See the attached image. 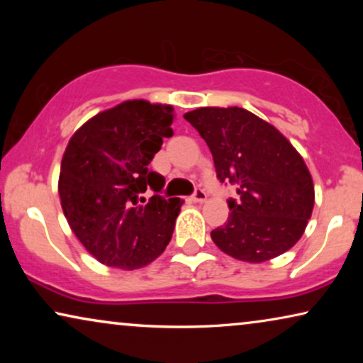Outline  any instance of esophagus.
Returning a JSON list of instances; mask_svg holds the SVG:
<instances>
[{"mask_svg":"<svg viewBox=\"0 0 363 363\" xmlns=\"http://www.w3.org/2000/svg\"><path fill=\"white\" fill-rule=\"evenodd\" d=\"M206 196H208L206 191L203 190V188H196L195 193H193L191 200L196 201V203H203V201H206Z\"/></svg>","mask_w":363,"mask_h":363,"instance_id":"obj_1","label":"esophagus"}]
</instances>
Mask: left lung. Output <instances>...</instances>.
Returning a JSON list of instances; mask_svg holds the SVG:
<instances>
[{
    "mask_svg": "<svg viewBox=\"0 0 363 363\" xmlns=\"http://www.w3.org/2000/svg\"><path fill=\"white\" fill-rule=\"evenodd\" d=\"M188 122L210 147L220 182L236 185L230 216L211 231L228 256L264 262L291 250L314 210V183L304 158L269 122L241 107H200Z\"/></svg>",
    "mask_w": 363,
    "mask_h": 363,
    "instance_id": "obj_1",
    "label": "left lung"
}]
</instances>
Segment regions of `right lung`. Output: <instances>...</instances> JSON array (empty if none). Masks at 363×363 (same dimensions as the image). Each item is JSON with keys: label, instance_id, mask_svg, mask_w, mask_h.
<instances>
[{"label": "right lung", "instance_id": "obj_1", "mask_svg": "<svg viewBox=\"0 0 363 363\" xmlns=\"http://www.w3.org/2000/svg\"><path fill=\"white\" fill-rule=\"evenodd\" d=\"M173 107L125 101L79 127L59 173L64 216L82 246L102 264L138 269L165 251L180 198L160 196L165 178L148 163L173 135ZM156 191L145 203L140 195Z\"/></svg>", "mask_w": 363, "mask_h": 363}]
</instances>
